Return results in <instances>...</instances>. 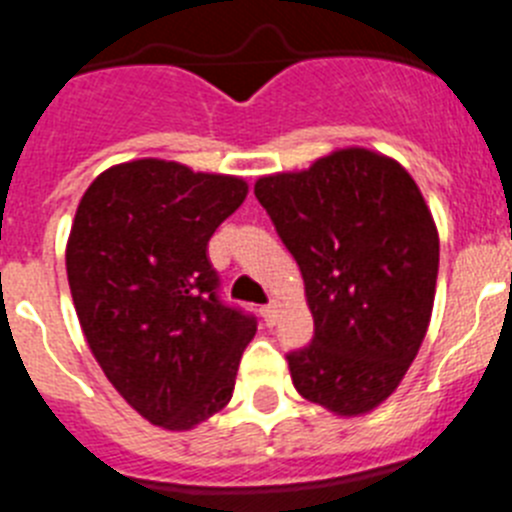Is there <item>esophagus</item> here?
Instances as JSON below:
<instances>
[{
	"label": "esophagus",
	"mask_w": 512,
	"mask_h": 512,
	"mask_svg": "<svg viewBox=\"0 0 512 512\" xmlns=\"http://www.w3.org/2000/svg\"><path fill=\"white\" fill-rule=\"evenodd\" d=\"M259 312H261V318H264L266 325H274V323H277V318H279V305H277V302H269V305L261 307Z\"/></svg>",
	"instance_id": "esophagus-1"
}]
</instances>
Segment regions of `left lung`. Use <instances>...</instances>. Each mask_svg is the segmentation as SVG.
<instances>
[{"instance_id":"8db88e82","label":"left lung","mask_w":512,"mask_h":512,"mask_svg":"<svg viewBox=\"0 0 512 512\" xmlns=\"http://www.w3.org/2000/svg\"><path fill=\"white\" fill-rule=\"evenodd\" d=\"M305 279L315 333L289 351L297 392L338 415L397 390L431 323L438 233L413 176L364 148L256 182Z\"/></svg>"}]
</instances>
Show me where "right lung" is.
I'll use <instances>...</instances> for the list:
<instances>
[{
	"label": "right lung",
	"instance_id": "1",
	"mask_svg": "<svg viewBox=\"0 0 512 512\" xmlns=\"http://www.w3.org/2000/svg\"><path fill=\"white\" fill-rule=\"evenodd\" d=\"M246 192L235 176L140 158L99 174L76 210L66 271L81 330L130 408L169 431L228 405L256 333L207 259Z\"/></svg>",
	"mask_w": 512,
	"mask_h": 512
}]
</instances>
